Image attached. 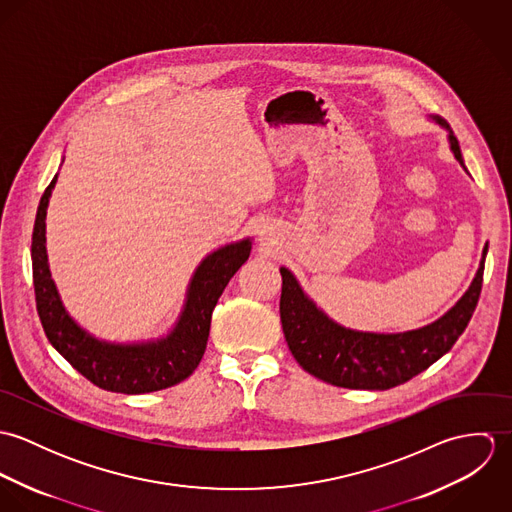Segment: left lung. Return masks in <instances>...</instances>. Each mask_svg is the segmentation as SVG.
Segmentation results:
<instances>
[{"mask_svg":"<svg viewBox=\"0 0 512 512\" xmlns=\"http://www.w3.org/2000/svg\"><path fill=\"white\" fill-rule=\"evenodd\" d=\"M439 124H445L439 120ZM455 159L463 165L457 138L449 134ZM465 167V165H463ZM481 268L467 293L441 319L398 335L359 333L323 315L282 268L280 317L293 359L303 370L333 386L351 390H388L408 382L441 359L465 331L483 288Z\"/></svg>","mask_w":512,"mask_h":512,"instance_id":"1","label":"left lung"}]
</instances>
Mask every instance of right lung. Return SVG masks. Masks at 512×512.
<instances>
[{
	"label": "right lung",
	"instance_id": "1",
	"mask_svg": "<svg viewBox=\"0 0 512 512\" xmlns=\"http://www.w3.org/2000/svg\"><path fill=\"white\" fill-rule=\"evenodd\" d=\"M55 181L57 175L41 197L31 242L35 301L47 339L73 368L102 390L144 394L179 384L193 374L205 355L213 309L228 280L248 260L250 240L220 248L199 266L189 288L183 317L165 341L130 347L106 345L74 325L49 274L45 215Z\"/></svg>",
	"mask_w": 512,
	"mask_h": 512
}]
</instances>
